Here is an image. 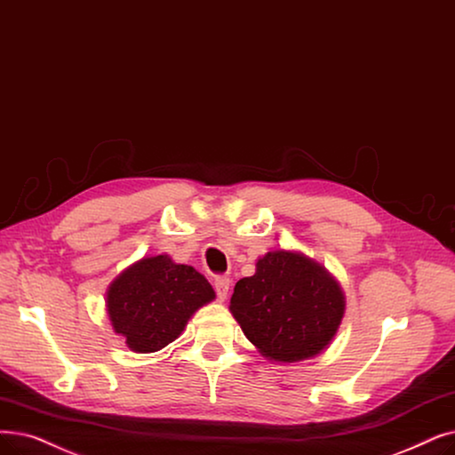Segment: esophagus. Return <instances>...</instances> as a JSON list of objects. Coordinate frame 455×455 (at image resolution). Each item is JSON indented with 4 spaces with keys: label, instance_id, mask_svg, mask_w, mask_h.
<instances>
[{
    "label": "esophagus",
    "instance_id": "1",
    "mask_svg": "<svg viewBox=\"0 0 455 455\" xmlns=\"http://www.w3.org/2000/svg\"><path fill=\"white\" fill-rule=\"evenodd\" d=\"M213 286L217 295H220V299H225L228 295V288H230V279L227 275H217L213 279Z\"/></svg>",
    "mask_w": 455,
    "mask_h": 455
}]
</instances>
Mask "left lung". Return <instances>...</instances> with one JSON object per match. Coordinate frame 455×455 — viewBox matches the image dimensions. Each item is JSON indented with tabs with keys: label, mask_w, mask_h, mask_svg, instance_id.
Instances as JSON below:
<instances>
[{
	"label": "left lung",
	"mask_w": 455,
	"mask_h": 455,
	"mask_svg": "<svg viewBox=\"0 0 455 455\" xmlns=\"http://www.w3.org/2000/svg\"><path fill=\"white\" fill-rule=\"evenodd\" d=\"M234 318L266 357L295 363L318 355L344 315L339 283L301 254L273 251L256 273L238 281L230 299Z\"/></svg>",
	"instance_id": "left-lung-1"
}]
</instances>
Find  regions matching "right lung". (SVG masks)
Segmentation results:
<instances>
[{
    "instance_id": "right-lung-1",
    "label": "right lung",
    "mask_w": 455,
    "mask_h": 455,
    "mask_svg": "<svg viewBox=\"0 0 455 455\" xmlns=\"http://www.w3.org/2000/svg\"><path fill=\"white\" fill-rule=\"evenodd\" d=\"M213 298V288L195 267L157 254L116 276L108 290V314L128 347L152 353L179 339L193 312Z\"/></svg>"
}]
</instances>
